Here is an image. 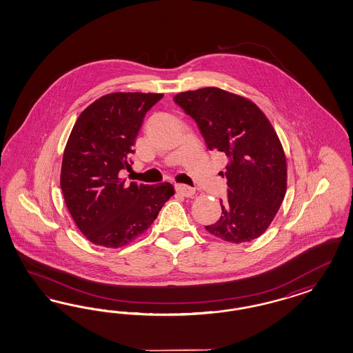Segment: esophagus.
Returning a JSON list of instances; mask_svg holds the SVG:
<instances>
[{
    "instance_id": "34e87169",
    "label": "esophagus",
    "mask_w": 353,
    "mask_h": 353,
    "mask_svg": "<svg viewBox=\"0 0 353 353\" xmlns=\"http://www.w3.org/2000/svg\"><path fill=\"white\" fill-rule=\"evenodd\" d=\"M176 192L181 194L183 196H186V198H192V195L195 194V190L192 188L188 186V185H183V183L176 185Z\"/></svg>"
}]
</instances>
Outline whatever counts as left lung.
<instances>
[{
  "mask_svg": "<svg viewBox=\"0 0 353 353\" xmlns=\"http://www.w3.org/2000/svg\"><path fill=\"white\" fill-rule=\"evenodd\" d=\"M174 102L190 115L210 150L228 157V199L223 214L205 230L242 243L263 234L273 221L288 186L286 157L264 112L245 97L220 88L182 92Z\"/></svg>",
  "mask_w": 353,
  "mask_h": 353,
  "instance_id": "left-lung-1",
  "label": "left lung"
}]
</instances>
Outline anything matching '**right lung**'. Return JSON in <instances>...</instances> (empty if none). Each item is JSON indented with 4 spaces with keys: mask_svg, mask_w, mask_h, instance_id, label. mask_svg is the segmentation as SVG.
Returning <instances> with one entry per match:
<instances>
[{
    "mask_svg": "<svg viewBox=\"0 0 353 353\" xmlns=\"http://www.w3.org/2000/svg\"><path fill=\"white\" fill-rule=\"evenodd\" d=\"M161 93H110L86 107L67 141L61 171L64 202L80 232L118 248L143 234L174 194L170 182L125 183L130 154L146 112Z\"/></svg>",
    "mask_w": 353,
    "mask_h": 353,
    "instance_id": "1",
    "label": "right lung"
}]
</instances>
